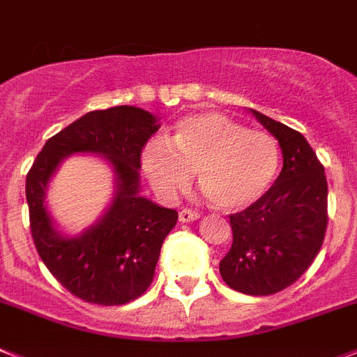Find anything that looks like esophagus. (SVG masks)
Here are the masks:
<instances>
[{"label":"esophagus","instance_id":"obj_1","mask_svg":"<svg viewBox=\"0 0 357 357\" xmlns=\"http://www.w3.org/2000/svg\"><path fill=\"white\" fill-rule=\"evenodd\" d=\"M196 219H199V212L197 210L181 208V212H179V221L181 222H190L196 221Z\"/></svg>","mask_w":357,"mask_h":357}]
</instances>
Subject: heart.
<instances>
[{
  "label": "heart",
  "mask_w": 357,
  "mask_h": 357,
  "mask_svg": "<svg viewBox=\"0 0 357 357\" xmlns=\"http://www.w3.org/2000/svg\"><path fill=\"white\" fill-rule=\"evenodd\" d=\"M142 163L163 194L185 187L196 170L213 206L235 212L271 187L280 169V147L268 132L252 131L221 113H194L178 120L165 142H149Z\"/></svg>",
  "instance_id": "b5f03b06"
}]
</instances>
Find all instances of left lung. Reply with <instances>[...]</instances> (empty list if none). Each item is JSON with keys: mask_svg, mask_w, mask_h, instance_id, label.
<instances>
[{"mask_svg": "<svg viewBox=\"0 0 357 357\" xmlns=\"http://www.w3.org/2000/svg\"><path fill=\"white\" fill-rule=\"evenodd\" d=\"M253 114L280 144L284 167L264 196L230 215L234 243L219 271L231 289L268 296L298 280L320 252L328 221L327 178L303 135Z\"/></svg>", "mask_w": 357, "mask_h": 357, "instance_id": "left-lung-1", "label": "left lung"}]
</instances>
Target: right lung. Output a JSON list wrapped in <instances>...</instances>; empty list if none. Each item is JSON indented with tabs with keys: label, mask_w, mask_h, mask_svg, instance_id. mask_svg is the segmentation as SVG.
<instances>
[{
	"label": "right lung",
	"mask_w": 357,
	"mask_h": 357,
	"mask_svg": "<svg viewBox=\"0 0 357 357\" xmlns=\"http://www.w3.org/2000/svg\"><path fill=\"white\" fill-rule=\"evenodd\" d=\"M160 129L149 111L132 105L89 111L52 136L26 174V203L33 244L50 273L77 298L97 305H122L147 291L161 244L178 212L138 196L142 151ZM107 157L117 192L100 222L80 238H63L44 206V190L58 163L70 153Z\"/></svg>",
	"instance_id": "right-lung-1"
}]
</instances>
